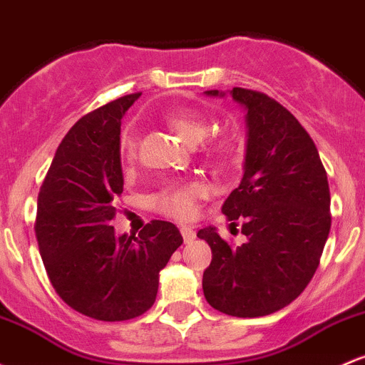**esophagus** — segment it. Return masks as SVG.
<instances>
[{
	"label": "esophagus",
	"mask_w": 365,
	"mask_h": 365,
	"mask_svg": "<svg viewBox=\"0 0 365 365\" xmlns=\"http://www.w3.org/2000/svg\"><path fill=\"white\" fill-rule=\"evenodd\" d=\"M180 234H182L183 242H185V244H189V242H192L195 239V230L192 227H189V225H182V227H180Z\"/></svg>",
	"instance_id": "esophagus-1"
}]
</instances>
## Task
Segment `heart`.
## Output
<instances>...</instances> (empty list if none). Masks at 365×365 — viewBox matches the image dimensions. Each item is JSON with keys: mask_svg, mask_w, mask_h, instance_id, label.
<instances>
[{"mask_svg": "<svg viewBox=\"0 0 365 365\" xmlns=\"http://www.w3.org/2000/svg\"><path fill=\"white\" fill-rule=\"evenodd\" d=\"M166 121L185 142L199 143L211 130L206 114L194 109L173 110L166 115ZM204 150L216 161H227L232 155V142L225 137H213L206 142ZM119 152L126 163H133L138 152V135L131 126L124 128L119 135ZM207 187L202 182L170 183L152 197V206L158 213L175 220H189L197 213V202L206 197Z\"/></svg>", "mask_w": 365, "mask_h": 365, "instance_id": "b5f03b06", "label": "heart"}]
</instances>
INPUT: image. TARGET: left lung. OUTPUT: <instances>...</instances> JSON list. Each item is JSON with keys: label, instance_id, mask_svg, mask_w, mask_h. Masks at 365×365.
Listing matches in <instances>:
<instances>
[{"label": "left lung", "instance_id": "left-lung-1", "mask_svg": "<svg viewBox=\"0 0 365 365\" xmlns=\"http://www.w3.org/2000/svg\"><path fill=\"white\" fill-rule=\"evenodd\" d=\"M230 95L247 110V149L241 185L222 211L234 227L241 220L247 242L234 246L213 227L197 232L213 253L202 291L215 310L263 317L298 298L317 270L331 230L329 183L314 140L286 107L246 88Z\"/></svg>", "mask_w": 365, "mask_h": 365}]
</instances>
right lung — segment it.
Instances as JSON below:
<instances>
[{
	"mask_svg": "<svg viewBox=\"0 0 365 365\" xmlns=\"http://www.w3.org/2000/svg\"><path fill=\"white\" fill-rule=\"evenodd\" d=\"M142 93L124 95L83 115L60 142L38 195L34 232L48 279L71 308L119 322L154 305L159 272L183 239L152 220L138 237L114 234L123 192L121 119Z\"/></svg>",
	"mask_w": 365,
	"mask_h": 365,
	"instance_id": "obj_1",
	"label": "right lung"
}]
</instances>
